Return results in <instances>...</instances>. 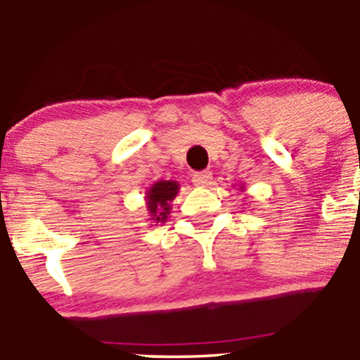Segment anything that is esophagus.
Wrapping results in <instances>:
<instances>
[{
  "label": "esophagus",
  "mask_w": 360,
  "mask_h": 360,
  "mask_svg": "<svg viewBox=\"0 0 360 360\" xmlns=\"http://www.w3.org/2000/svg\"><path fill=\"white\" fill-rule=\"evenodd\" d=\"M193 184L198 188H209L212 184V172H209V170L197 172L193 176Z\"/></svg>",
  "instance_id": "esophagus-1"
}]
</instances>
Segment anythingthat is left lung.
I'll return each instance as SVG.
<instances>
[{"mask_svg": "<svg viewBox=\"0 0 360 360\" xmlns=\"http://www.w3.org/2000/svg\"><path fill=\"white\" fill-rule=\"evenodd\" d=\"M242 190H244V186H242Z\"/></svg>", "mask_w": 360, "mask_h": 360, "instance_id": "left-lung-1", "label": "left lung"}]
</instances>
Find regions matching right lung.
<instances>
[{
	"label": "right lung",
	"mask_w": 360,
	"mask_h": 360,
	"mask_svg": "<svg viewBox=\"0 0 360 360\" xmlns=\"http://www.w3.org/2000/svg\"><path fill=\"white\" fill-rule=\"evenodd\" d=\"M179 193V183L177 181L160 179L151 184L146 191V210L150 221L153 223H165L170 214V203Z\"/></svg>",
	"instance_id": "obj_1"
}]
</instances>
